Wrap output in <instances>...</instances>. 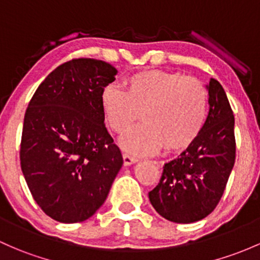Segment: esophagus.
Here are the masks:
<instances>
[{"label": "esophagus", "instance_id": "obj_1", "mask_svg": "<svg viewBox=\"0 0 260 260\" xmlns=\"http://www.w3.org/2000/svg\"><path fill=\"white\" fill-rule=\"evenodd\" d=\"M122 158H124V164L126 165V166H130V165L138 162V161H139L138 157L130 155V153H122Z\"/></svg>", "mask_w": 260, "mask_h": 260}]
</instances>
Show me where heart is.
Here are the masks:
<instances>
[{"instance_id":"obj_1","label":"heart","mask_w":260,"mask_h":260,"mask_svg":"<svg viewBox=\"0 0 260 260\" xmlns=\"http://www.w3.org/2000/svg\"><path fill=\"white\" fill-rule=\"evenodd\" d=\"M125 90L109 85L102 94V109L108 126L122 134L139 113L144 124L121 139L125 150L135 153L169 151L192 145L205 126L208 95L202 83L180 73L149 71L124 80Z\"/></svg>"}]
</instances>
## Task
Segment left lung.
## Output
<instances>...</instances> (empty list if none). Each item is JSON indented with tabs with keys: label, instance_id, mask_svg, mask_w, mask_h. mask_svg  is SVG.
I'll return each instance as SVG.
<instances>
[{
	"label": "left lung",
	"instance_id": "8db88e82",
	"mask_svg": "<svg viewBox=\"0 0 260 260\" xmlns=\"http://www.w3.org/2000/svg\"><path fill=\"white\" fill-rule=\"evenodd\" d=\"M209 111L192 145L165 164L158 185L149 192L160 216L175 223H193L207 217L224 192L236 161L234 115L218 80L211 78Z\"/></svg>",
	"mask_w": 260,
	"mask_h": 260
}]
</instances>
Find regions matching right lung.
Returning <instances> with one entry per match:
<instances>
[{
	"instance_id": "add662e5",
	"label": "right lung",
	"mask_w": 260,
	"mask_h": 260,
	"mask_svg": "<svg viewBox=\"0 0 260 260\" xmlns=\"http://www.w3.org/2000/svg\"><path fill=\"white\" fill-rule=\"evenodd\" d=\"M116 73L103 60H69L41 83L26 110L22 172L37 205L58 222L90 218L122 166L102 109L103 91Z\"/></svg>"
}]
</instances>
